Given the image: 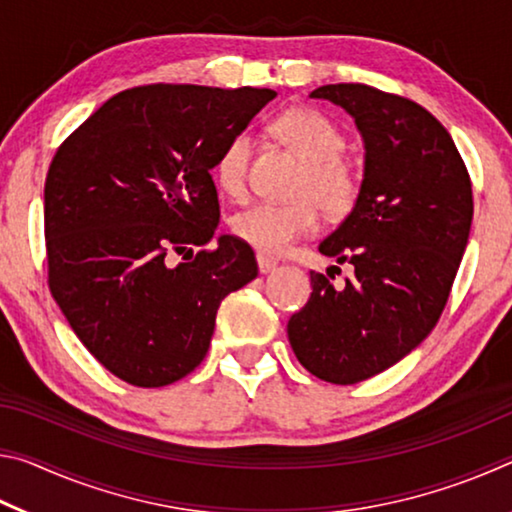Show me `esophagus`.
I'll return each mask as SVG.
<instances>
[{
	"mask_svg": "<svg viewBox=\"0 0 512 512\" xmlns=\"http://www.w3.org/2000/svg\"><path fill=\"white\" fill-rule=\"evenodd\" d=\"M257 266H259V273H271V271H275V268H277V262H275V259L273 257H268V255H262V253H259L257 255Z\"/></svg>",
	"mask_w": 512,
	"mask_h": 512,
	"instance_id": "obj_1",
	"label": "esophagus"
}]
</instances>
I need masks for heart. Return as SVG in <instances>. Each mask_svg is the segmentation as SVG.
<instances>
[{"label": "heart", "instance_id": "heart-1", "mask_svg": "<svg viewBox=\"0 0 512 512\" xmlns=\"http://www.w3.org/2000/svg\"><path fill=\"white\" fill-rule=\"evenodd\" d=\"M275 135L305 162L296 183L298 198L287 203L257 201L230 216V230L244 244L262 253H284L298 237L316 228L318 206L325 214L348 212L359 192L354 164L343 158V133L318 110L293 108L275 119ZM253 137L232 135L214 162V180L225 194L241 196L246 189Z\"/></svg>", "mask_w": 512, "mask_h": 512}]
</instances>
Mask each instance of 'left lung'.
Listing matches in <instances>:
<instances>
[{
    "instance_id": "8db88e82",
    "label": "left lung",
    "mask_w": 512,
    "mask_h": 512,
    "mask_svg": "<svg viewBox=\"0 0 512 512\" xmlns=\"http://www.w3.org/2000/svg\"><path fill=\"white\" fill-rule=\"evenodd\" d=\"M309 99L348 112L366 153L352 212L318 246L354 273L334 287L311 271L287 332L311 375L345 386L395 366L436 327L470 239L472 185L452 135L418 103L359 83Z\"/></svg>"
}]
</instances>
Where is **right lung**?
Listing matches in <instances>:
<instances>
[{
	"mask_svg": "<svg viewBox=\"0 0 512 512\" xmlns=\"http://www.w3.org/2000/svg\"><path fill=\"white\" fill-rule=\"evenodd\" d=\"M271 99L266 88L142 85L108 99L54 155L51 296L92 357L128 384L160 388L201 366L221 300L257 277L237 237L194 246L219 225L216 158Z\"/></svg>",
	"mask_w": 512,
	"mask_h": 512,
	"instance_id": "1",
	"label": "right lung"
}]
</instances>
